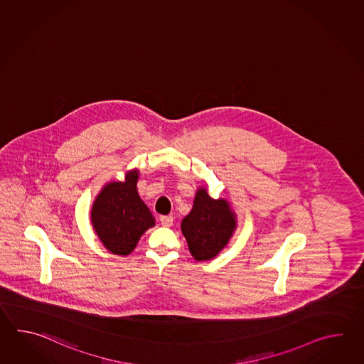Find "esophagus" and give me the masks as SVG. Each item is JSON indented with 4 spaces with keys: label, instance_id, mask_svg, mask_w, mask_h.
Segmentation results:
<instances>
[{
    "label": "esophagus",
    "instance_id": "obj_1",
    "mask_svg": "<svg viewBox=\"0 0 364 364\" xmlns=\"http://www.w3.org/2000/svg\"><path fill=\"white\" fill-rule=\"evenodd\" d=\"M160 223L165 228H169L173 225V216H161L160 217Z\"/></svg>",
    "mask_w": 364,
    "mask_h": 364
}]
</instances>
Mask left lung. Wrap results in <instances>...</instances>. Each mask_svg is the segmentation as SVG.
I'll return each mask as SVG.
<instances>
[{
    "label": "left lung",
    "instance_id": "obj_1",
    "mask_svg": "<svg viewBox=\"0 0 364 364\" xmlns=\"http://www.w3.org/2000/svg\"><path fill=\"white\" fill-rule=\"evenodd\" d=\"M237 228L235 213L225 199H212L205 187L198 188L191 212L181 230L195 260H210L228 245Z\"/></svg>",
    "mask_w": 364,
    "mask_h": 364
}]
</instances>
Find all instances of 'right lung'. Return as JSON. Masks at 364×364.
Instances as JSON below:
<instances>
[{"mask_svg":"<svg viewBox=\"0 0 364 364\" xmlns=\"http://www.w3.org/2000/svg\"><path fill=\"white\" fill-rule=\"evenodd\" d=\"M138 169L127 171L124 182L107 183L93 201V229L114 255H129L140 237L155 226V217L138 193Z\"/></svg>","mask_w":364,"mask_h":364,"instance_id":"add662e5","label":"right lung"}]
</instances>
